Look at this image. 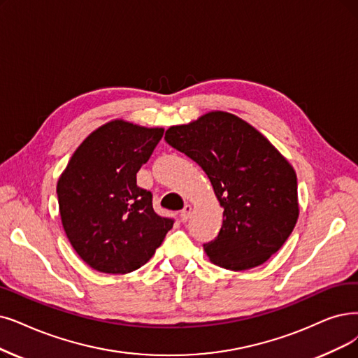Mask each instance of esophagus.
Segmentation results:
<instances>
[{"mask_svg": "<svg viewBox=\"0 0 358 358\" xmlns=\"http://www.w3.org/2000/svg\"><path fill=\"white\" fill-rule=\"evenodd\" d=\"M191 211H192V206H191V204H185L183 210L180 211V220H182V222H187V220L189 219Z\"/></svg>", "mask_w": 358, "mask_h": 358, "instance_id": "obj_1", "label": "esophagus"}]
</instances>
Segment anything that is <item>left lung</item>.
Wrapping results in <instances>:
<instances>
[{
	"label": "left lung",
	"instance_id": "left-lung-1",
	"mask_svg": "<svg viewBox=\"0 0 358 358\" xmlns=\"http://www.w3.org/2000/svg\"><path fill=\"white\" fill-rule=\"evenodd\" d=\"M164 139L203 167L224 208L217 236L203 245L214 264L247 270L280 250L298 219L296 175L259 131L211 111L171 126Z\"/></svg>",
	"mask_w": 358,
	"mask_h": 358
}]
</instances>
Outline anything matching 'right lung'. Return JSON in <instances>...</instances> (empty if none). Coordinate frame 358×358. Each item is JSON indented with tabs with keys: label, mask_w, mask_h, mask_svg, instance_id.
<instances>
[{
	"label": "right lung",
	"mask_w": 358,
	"mask_h": 358,
	"mask_svg": "<svg viewBox=\"0 0 358 358\" xmlns=\"http://www.w3.org/2000/svg\"><path fill=\"white\" fill-rule=\"evenodd\" d=\"M162 127L114 120L98 127L57 183L60 216L71 247L103 273H129L145 264L175 220L152 208L136 173L163 138Z\"/></svg>",
	"instance_id": "obj_1"
}]
</instances>
